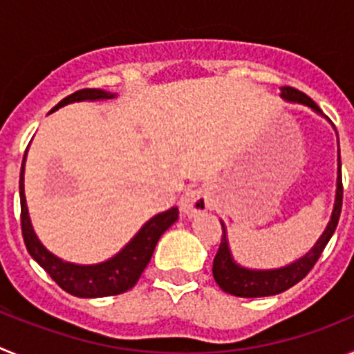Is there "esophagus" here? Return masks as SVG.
<instances>
[{
	"label": "esophagus",
	"instance_id": "esophagus-1",
	"mask_svg": "<svg viewBox=\"0 0 354 354\" xmlns=\"http://www.w3.org/2000/svg\"><path fill=\"white\" fill-rule=\"evenodd\" d=\"M179 205L184 216L193 218V216H198L207 211L211 207V200H209V195L204 187H192V189H186L183 193Z\"/></svg>",
	"mask_w": 354,
	"mask_h": 354
}]
</instances>
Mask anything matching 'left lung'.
I'll return each instance as SVG.
<instances>
[{"instance_id":"1","label":"left lung","mask_w":354,"mask_h":354,"mask_svg":"<svg viewBox=\"0 0 354 354\" xmlns=\"http://www.w3.org/2000/svg\"><path fill=\"white\" fill-rule=\"evenodd\" d=\"M282 97L283 101L294 102V104H303L306 108H310L314 113L324 117L323 111L319 109V106L312 101L310 97L305 95L303 92L290 86H282ZM326 118V117H324ZM328 120V118H326ZM339 138V136H337ZM339 143V140H337ZM337 189H335V204H333V211H331L330 221H328L324 232L319 236L315 241V245L312 246L303 257L296 259L290 264L282 266V268H274V270H250L245 266L237 264L234 261V255L230 252V245H228L227 228L221 221L223 227V237H221V245L218 253H216L214 262H212V277H214L216 283L220 286L221 290L232 294V296H239V298H264V296H274L283 290L290 289L292 286L303 280L308 274V271L314 268L317 259L321 257L324 246L328 245V241L331 239L333 232H335L337 223H339L340 211H342V174H340V149L337 152Z\"/></svg>"}]
</instances>
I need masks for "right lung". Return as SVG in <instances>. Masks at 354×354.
<instances>
[{
    "instance_id": "1",
    "label": "right lung",
    "mask_w": 354,
    "mask_h": 354,
    "mask_svg": "<svg viewBox=\"0 0 354 354\" xmlns=\"http://www.w3.org/2000/svg\"><path fill=\"white\" fill-rule=\"evenodd\" d=\"M117 93L106 92L101 88H84L71 93L64 101L53 108V111L72 102L83 101H108L115 99ZM51 111V113H53ZM28 152V150H26ZM26 152H24L23 165H21V179H19V196H21V228H23L24 245H26L30 255L48 271L49 277L55 280L64 290L77 298H104V296H115L129 290L136 286L142 277L143 270L150 262L154 253L159 237L167 232L168 228L179 218V209L171 207L165 212L152 216L138 232L134 234L133 239L127 243L113 257L99 264H74V262L62 261L55 253L49 252L40 243L39 236L33 230L30 220V212L26 205V195H24V165H26Z\"/></svg>"
}]
</instances>
